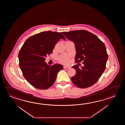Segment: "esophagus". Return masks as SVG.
<instances>
[{"instance_id": "1", "label": "esophagus", "mask_w": 125, "mask_h": 125, "mask_svg": "<svg viewBox=\"0 0 125 125\" xmlns=\"http://www.w3.org/2000/svg\"><path fill=\"white\" fill-rule=\"evenodd\" d=\"M64 68H67V69H70V66H64Z\"/></svg>"}]
</instances>
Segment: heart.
<instances>
[{"label":"heart","mask_w":125,"mask_h":125,"mask_svg":"<svg viewBox=\"0 0 125 125\" xmlns=\"http://www.w3.org/2000/svg\"><path fill=\"white\" fill-rule=\"evenodd\" d=\"M59 61L63 63L67 64L69 62V58L66 56L62 55L59 56L58 58Z\"/></svg>","instance_id":"1"}]
</instances>
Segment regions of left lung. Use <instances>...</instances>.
<instances>
[{
  "label": "left lung",
  "instance_id": "8db88e82",
  "mask_svg": "<svg viewBox=\"0 0 125 125\" xmlns=\"http://www.w3.org/2000/svg\"><path fill=\"white\" fill-rule=\"evenodd\" d=\"M74 43L76 51L75 62L84 66L79 68L76 65L72 66L76 74L71 78L77 87L88 88L97 82L106 68L108 55L104 43L95 35L84 30L62 32Z\"/></svg>",
  "mask_w": 125,
  "mask_h": 125
}]
</instances>
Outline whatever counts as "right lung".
<instances>
[{"label":"right lung","mask_w":125,"mask_h":125,"mask_svg":"<svg viewBox=\"0 0 125 125\" xmlns=\"http://www.w3.org/2000/svg\"><path fill=\"white\" fill-rule=\"evenodd\" d=\"M65 40L61 32L51 31L41 32L29 37L22 45L18 54L19 66L24 77L33 87L45 90L55 82L63 66L56 63L48 65L45 57L52 53L60 39Z\"/></svg>","instance_id":"1"}]
</instances>
